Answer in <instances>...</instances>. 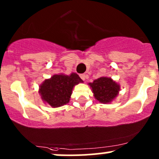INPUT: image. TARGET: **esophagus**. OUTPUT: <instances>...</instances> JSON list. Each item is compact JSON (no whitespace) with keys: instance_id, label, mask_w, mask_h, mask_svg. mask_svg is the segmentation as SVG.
I'll list each match as a JSON object with an SVG mask.
<instances>
[{"instance_id":"esophagus-1","label":"esophagus","mask_w":159,"mask_h":159,"mask_svg":"<svg viewBox=\"0 0 159 159\" xmlns=\"http://www.w3.org/2000/svg\"><path fill=\"white\" fill-rule=\"evenodd\" d=\"M80 77H81V78L83 80V81H85V79L87 78V75L84 74H81V75H80Z\"/></svg>"}]
</instances>
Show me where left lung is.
Segmentation results:
<instances>
[{"instance_id":"1","label":"left lung","mask_w":159,"mask_h":159,"mask_svg":"<svg viewBox=\"0 0 159 159\" xmlns=\"http://www.w3.org/2000/svg\"><path fill=\"white\" fill-rule=\"evenodd\" d=\"M89 85L92 88L95 98L102 103L110 102L116 97L120 90V86L118 84L111 78L104 77L94 80L93 82L90 83Z\"/></svg>"}]
</instances>
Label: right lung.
Segmentation results:
<instances>
[{
  "label": "right lung",
  "mask_w": 159,
  "mask_h": 159,
  "mask_svg": "<svg viewBox=\"0 0 159 159\" xmlns=\"http://www.w3.org/2000/svg\"><path fill=\"white\" fill-rule=\"evenodd\" d=\"M80 82L83 81L75 73L70 75H54L43 81L40 86L39 93L44 102L52 107H59L69 102L73 87Z\"/></svg>",
  "instance_id": "1"
}]
</instances>
